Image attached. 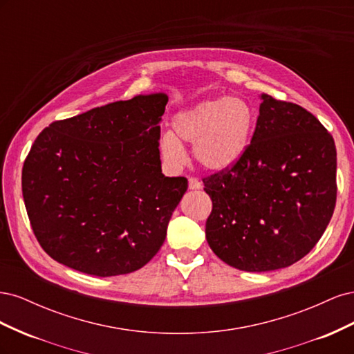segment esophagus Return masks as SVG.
<instances>
[{
	"label": "esophagus",
	"instance_id": "obj_1",
	"mask_svg": "<svg viewBox=\"0 0 354 354\" xmlns=\"http://www.w3.org/2000/svg\"><path fill=\"white\" fill-rule=\"evenodd\" d=\"M202 181L198 177H189V189H201Z\"/></svg>",
	"mask_w": 354,
	"mask_h": 354
}]
</instances>
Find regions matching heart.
<instances>
[{
    "label": "heart",
    "mask_w": 354,
    "mask_h": 354,
    "mask_svg": "<svg viewBox=\"0 0 354 354\" xmlns=\"http://www.w3.org/2000/svg\"><path fill=\"white\" fill-rule=\"evenodd\" d=\"M252 128L254 112L245 100L233 95L203 100L173 118V133L160 137V151L168 162L181 164V143H194L192 152L202 167L226 169L246 152Z\"/></svg>",
    "instance_id": "b5f03b06"
}]
</instances>
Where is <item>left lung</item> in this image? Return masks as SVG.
I'll return each mask as SVG.
<instances>
[{
  "instance_id": "8db88e82",
  "label": "left lung",
  "mask_w": 354,
  "mask_h": 354,
  "mask_svg": "<svg viewBox=\"0 0 354 354\" xmlns=\"http://www.w3.org/2000/svg\"><path fill=\"white\" fill-rule=\"evenodd\" d=\"M251 143L230 168L203 177L212 201L209 248L245 272L301 260L322 238L337 202V149L315 115L263 94Z\"/></svg>"
}]
</instances>
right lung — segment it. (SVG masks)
Here are the masks:
<instances>
[{
  "mask_svg": "<svg viewBox=\"0 0 354 354\" xmlns=\"http://www.w3.org/2000/svg\"><path fill=\"white\" fill-rule=\"evenodd\" d=\"M168 97L136 95L51 122L22 169L30 227L53 260L108 277L153 259L187 190L160 171L159 122Z\"/></svg>",
  "mask_w": 354,
  "mask_h": 354,
  "instance_id": "obj_1",
  "label": "right lung"
}]
</instances>
